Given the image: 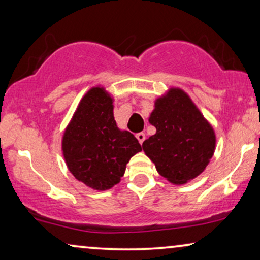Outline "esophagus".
Instances as JSON below:
<instances>
[{"instance_id": "esophagus-1", "label": "esophagus", "mask_w": 260, "mask_h": 260, "mask_svg": "<svg viewBox=\"0 0 260 260\" xmlns=\"http://www.w3.org/2000/svg\"><path fill=\"white\" fill-rule=\"evenodd\" d=\"M136 138L138 140V142H140V144H142L145 140V134L144 133H140L136 135Z\"/></svg>"}]
</instances>
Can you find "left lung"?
<instances>
[{"mask_svg":"<svg viewBox=\"0 0 260 260\" xmlns=\"http://www.w3.org/2000/svg\"><path fill=\"white\" fill-rule=\"evenodd\" d=\"M149 123L156 134L142 147L159 175L184 184L204 172L214 155L215 131L187 92L170 87L156 98Z\"/></svg>","mask_w":260,"mask_h":260,"instance_id":"1","label":"left lung"}]
</instances>
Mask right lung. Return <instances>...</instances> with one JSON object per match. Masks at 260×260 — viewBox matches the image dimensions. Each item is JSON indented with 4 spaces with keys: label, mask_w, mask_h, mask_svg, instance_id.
I'll return each mask as SVG.
<instances>
[{
    "label": "right lung",
    "mask_w": 260,
    "mask_h": 260,
    "mask_svg": "<svg viewBox=\"0 0 260 260\" xmlns=\"http://www.w3.org/2000/svg\"><path fill=\"white\" fill-rule=\"evenodd\" d=\"M61 150L78 181L104 191L120 182L130 158L142 147L133 134L117 126L113 97L97 85L80 99L63 131Z\"/></svg>",
    "instance_id": "obj_1"
}]
</instances>
